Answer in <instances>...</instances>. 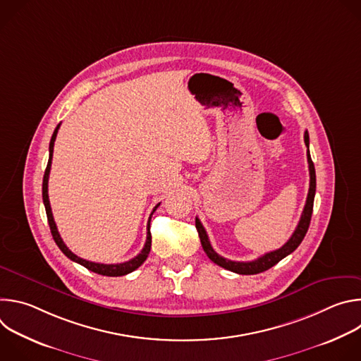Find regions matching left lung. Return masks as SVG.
<instances>
[{
	"label": "left lung",
	"mask_w": 361,
	"mask_h": 361,
	"mask_svg": "<svg viewBox=\"0 0 361 361\" xmlns=\"http://www.w3.org/2000/svg\"><path fill=\"white\" fill-rule=\"evenodd\" d=\"M304 142L308 147V133L307 131L304 133ZM307 161H308V171H310V188H308L304 210H302V214H301V219L298 221L297 228L294 230L290 240L281 248H279L276 251H271V252H267V254L259 257V259L254 260V262H231V260H227L213 250V247L210 244V240H209V235H207V233H205L201 221L198 219H195V228L198 231L201 245H202L205 254L209 255V259L213 263H216L217 266H220L226 270L237 273V274H245V276L247 274H259V273H263V271L271 269L273 266H276L280 260H283L284 257L291 254L300 245V243L302 241V238H304V235L308 230V226H310V220H312V214H313L314 195H316V170H314V164H313L312 157H310V151H307Z\"/></svg>",
	"instance_id": "obj_1"
}]
</instances>
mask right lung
<instances>
[{
    "label": "right lung",
    "instance_id": "obj_1",
    "mask_svg": "<svg viewBox=\"0 0 361 361\" xmlns=\"http://www.w3.org/2000/svg\"><path fill=\"white\" fill-rule=\"evenodd\" d=\"M61 124V123H60ZM60 124L57 126V128L54 130L53 133V137H51V141H49V157H48V164H47V169H45V173H44V178H42V201H44V205H45V213H47V219H48V224H49V230H51V234H53V238L56 241V244L60 247V250L68 257L70 260L84 266L85 269H88L90 271H94L97 274H101V276H109V277H118V276H126L134 270H137L148 257V252H149V248H151V233H149V221H151V216L152 213L157 210V207L160 205V202L154 207L149 219H148V224H147V240H145V244H144V248L141 250V252L138 255H135L134 259L126 262V263H120V264H101V263H94V262H88V260H84L81 259V257L75 255L63 241L59 230H57V226H56V221H54V217H53V212H51V205H49V200H48V177H49V170H51V161H53V151H54V141L57 138V133H59V128H60Z\"/></svg>",
    "mask_w": 361,
    "mask_h": 361
}]
</instances>
